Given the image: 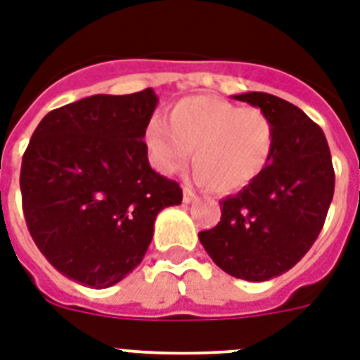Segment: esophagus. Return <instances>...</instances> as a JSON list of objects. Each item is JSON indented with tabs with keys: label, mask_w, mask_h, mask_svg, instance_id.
<instances>
[{
	"label": "esophagus",
	"mask_w": 360,
	"mask_h": 360,
	"mask_svg": "<svg viewBox=\"0 0 360 360\" xmlns=\"http://www.w3.org/2000/svg\"><path fill=\"white\" fill-rule=\"evenodd\" d=\"M183 201H185L186 205H188V203H194L195 201L194 190L190 188V186H185V188H183Z\"/></svg>",
	"instance_id": "obj_1"
}]
</instances>
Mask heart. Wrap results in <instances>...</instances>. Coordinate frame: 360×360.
Listing matches in <instances>:
<instances>
[{
	"label": "heart",
	"mask_w": 360,
	"mask_h": 360,
	"mask_svg": "<svg viewBox=\"0 0 360 360\" xmlns=\"http://www.w3.org/2000/svg\"><path fill=\"white\" fill-rule=\"evenodd\" d=\"M144 144L153 168L165 175L177 174L194 150L198 183L229 194L246 188L266 170L276 148V125L261 109L192 96L172 107L168 124L151 120Z\"/></svg>",
	"instance_id": "heart-1"
}]
</instances>
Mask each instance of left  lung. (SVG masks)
I'll use <instances>...</instances> for the list:
<instances>
[{"instance_id":"1","label":"left lung","mask_w":360,"mask_h":360,"mask_svg":"<svg viewBox=\"0 0 360 360\" xmlns=\"http://www.w3.org/2000/svg\"><path fill=\"white\" fill-rule=\"evenodd\" d=\"M233 98L270 116L276 148L251 185L220 201L218 226L198 236L221 270L261 283L288 271L311 250L331 205L335 170L326 134L296 105L266 92Z\"/></svg>"}]
</instances>
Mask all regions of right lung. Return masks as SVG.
Masks as SVG:
<instances>
[{
	"mask_svg": "<svg viewBox=\"0 0 360 360\" xmlns=\"http://www.w3.org/2000/svg\"><path fill=\"white\" fill-rule=\"evenodd\" d=\"M159 98L151 89L96 94L48 112L23 153L27 229L49 264L92 288L142 262L155 218L183 190L153 170L144 144Z\"/></svg>",
	"mask_w": 360,
	"mask_h": 360,
	"instance_id": "right-lung-1",
	"label": "right lung"
}]
</instances>
